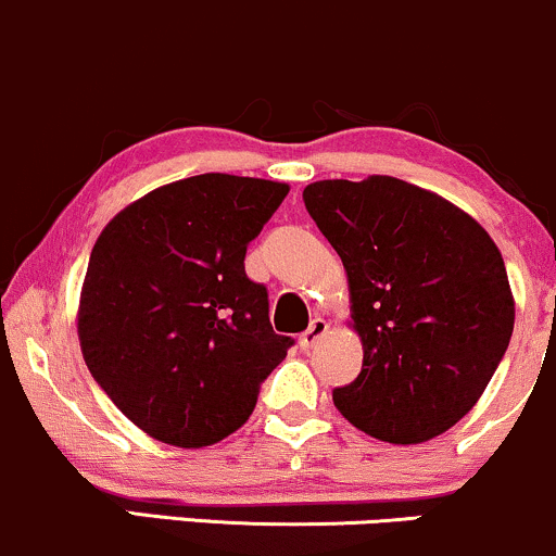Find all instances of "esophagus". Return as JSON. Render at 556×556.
Wrapping results in <instances>:
<instances>
[{
    "mask_svg": "<svg viewBox=\"0 0 556 556\" xmlns=\"http://www.w3.org/2000/svg\"><path fill=\"white\" fill-rule=\"evenodd\" d=\"M327 329H329V324L324 321V318H314V321H311V327L300 334V348L303 350L314 348V344L321 340L324 334H327Z\"/></svg>",
    "mask_w": 556,
    "mask_h": 556,
    "instance_id": "34e87169",
    "label": "esophagus"
}]
</instances>
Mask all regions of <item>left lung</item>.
I'll return each instance as SVG.
<instances>
[{
	"mask_svg": "<svg viewBox=\"0 0 556 556\" xmlns=\"http://www.w3.org/2000/svg\"><path fill=\"white\" fill-rule=\"evenodd\" d=\"M305 208L340 253L363 368L331 392L355 429L418 444L476 405L507 353L515 303L500 248L444 198L374 175L321 180Z\"/></svg>",
	"mask_w": 556,
	"mask_h": 556,
	"instance_id": "1",
	"label": "left lung"
}]
</instances>
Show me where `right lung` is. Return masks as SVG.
<instances>
[{
  "label": "right lung",
  "instance_id": "right-lung-1",
  "mask_svg": "<svg viewBox=\"0 0 556 556\" xmlns=\"http://www.w3.org/2000/svg\"><path fill=\"white\" fill-rule=\"evenodd\" d=\"M285 182L195 175L151 190L96 240L78 337L96 384L164 444L208 446L238 431L292 337L269 321V292L245 251Z\"/></svg>",
  "mask_w": 556,
  "mask_h": 556
}]
</instances>
